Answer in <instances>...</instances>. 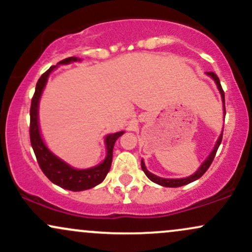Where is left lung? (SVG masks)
<instances>
[{
    "instance_id": "1",
    "label": "left lung",
    "mask_w": 252,
    "mask_h": 252,
    "mask_svg": "<svg viewBox=\"0 0 252 252\" xmlns=\"http://www.w3.org/2000/svg\"><path fill=\"white\" fill-rule=\"evenodd\" d=\"M207 74H209L210 77L213 78V80H215V82H216L217 86H218L219 91H220V94H221V98H222V103H224V111H225V94H224V91H222V88H221V85H220V80H219L218 76H217L216 73H213V72H207ZM221 140H222V132L220 134V136H219L218 141H217V143H216V146H215V149L212 150V153H211V154L209 155V158H207L206 160H205V162L201 164L200 168L196 170L194 174L189 176V178H185V179H163V178H158V176L152 174V173L147 170L146 166H144L143 161H141V167H142V170L144 172V174L148 176V178L153 182H155V184L161 185V186H164V187H180V186H184V185L190 184V182L195 181L196 179L201 178V176L205 174V172H206V170L209 169V167L211 166V163H212L213 158H215L217 150H218V148H219V144L221 143Z\"/></svg>"
}]
</instances>
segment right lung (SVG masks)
Instances as JSON below:
<instances>
[{
	"label": "right lung",
	"instance_id": "add662e5",
	"mask_svg": "<svg viewBox=\"0 0 252 252\" xmlns=\"http://www.w3.org/2000/svg\"><path fill=\"white\" fill-rule=\"evenodd\" d=\"M77 58L70 57L59 62L60 65L68 63L71 62H77ZM56 68V66H52L48 68L45 73L37 80L35 86V92L32 98L31 104V124H30V137L31 144L33 147L34 154L36 156V161L39 163L40 168L43 172V174L47 176L53 184L58 185L62 189L73 190V192H79V190H85L92 187L97 186L100 184L106 174L110 170L112 162V152H114V146L116 140L120 136L123 135L124 131L115 132V134L108 135L105 137L106 143V158L102 163L96 167H92L89 169H74L65 163L63 161L58 158L56 155H53L45 143L42 142V138L40 136L39 131V123H37V106H39V99L42 94V90L45 88L47 78L50 76L52 71Z\"/></svg>",
	"mask_w": 252,
	"mask_h": 252
}]
</instances>
